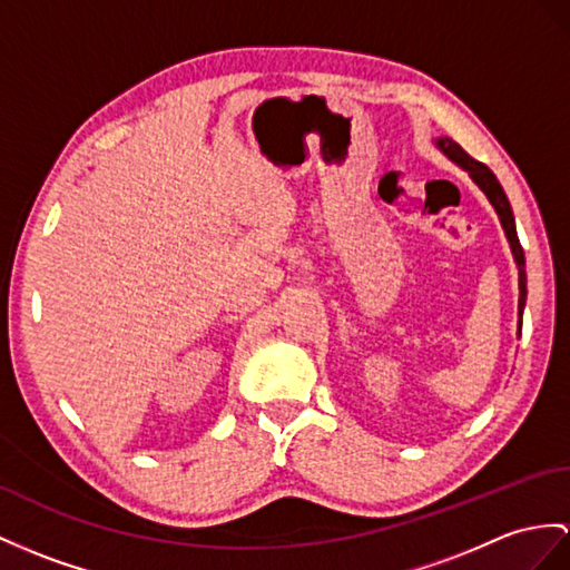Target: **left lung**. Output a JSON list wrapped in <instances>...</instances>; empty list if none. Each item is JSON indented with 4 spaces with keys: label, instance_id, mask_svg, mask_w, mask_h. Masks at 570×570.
Listing matches in <instances>:
<instances>
[{
    "label": "left lung",
    "instance_id": "8db88e82",
    "mask_svg": "<svg viewBox=\"0 0 570 570\" xmlns=\"http://www.w3.org/2000/svg\"><path fill=\"white\" fill-rule=\"evenodd\" d=\"M435 147L445 155L450 161H454L460 169H464L469 174V178L474 180V184L483 190V196L489 198V203L493 205V210L498 215V219H501L503 225V232L505 237L510 242V252H512V258H515L518 263V275H520V302H518V316H520V328H522V312H524V302H527V273H524V252L520 246V239H518V229H515V217H512V207H510V200L505 196L503 186L498 184L495 174L489 169V166L471 159L466 151L456 145L454 140H450V137H438L435 140ZM520 336V331H518Z\"/></svg>",
    "mask_w": 570,
    "mask_h": 570
}]
</instances>
